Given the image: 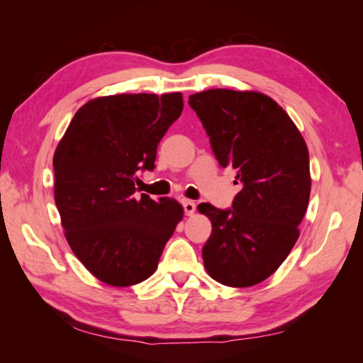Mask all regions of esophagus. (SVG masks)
Wrapping results in <instances>:
<instances>
[{
	"mask_svg": "<svg viewBox=\"0 0 363 363\" xmlns=\"http://www.w3.org/2000/svg\"><path fill=\"white\" fill-rule=\"evenodd\" d=\"M182 207H184V212H186V215H194L195 211H196V206L194 201H189V199H184L182 201Z\"/></svg>",
	"mask_w": 363,
	"mask_h": 363,
	"instance_id": "34e87169",
	"label": "esophagus"
}]
</instances>
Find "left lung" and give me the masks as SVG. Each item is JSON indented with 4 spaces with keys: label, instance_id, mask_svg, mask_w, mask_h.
Segmentation results:
<instances>
[{
    "label": "left lung",
    "instance_id": "8db88e82",
    "mask_svg": "<svg viewBox=\"0 0 363 363\" xmlns=\"http://www.w3.org/2000/svg\"><path fill=\"white\" fill-rule=\"evenodd\" d=\"M189 104L218 164L235 168L243 186L233 209L198 206L212 223L204 267L223 285L251 287L281 267L299 237L312 184L307 145L287 112L259 91L212 89Z\"/></svg>",
    "mask_w": 363,
    "mask_h": 363
}]
</instances>
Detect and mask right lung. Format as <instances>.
<instances>
[{
	"label": "right lung",
	"mask_w": 363,
	"mask_h": 363,
	"mask_svg": "<svg viewBox=\"0 0 363 363\" xmlns=\"http://www.w3.org/2000/svg\"><path fill=\"white\" fill-rule=\"evenodd\" d=\"M182 94L111 95L74 113L54 152V199L74 256L104 284L129 287L156 272L182 220L173 198L138 195L160 138L181 117Z\"/></svg>",
	"instance_id": "right-lung-1"
}]
</instances>
